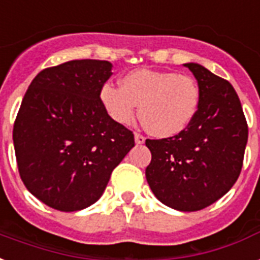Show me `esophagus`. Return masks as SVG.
Listing matches in <instances>:
<instances>
[{
    "mask_svg": "<svg viewBox=\"0 0 260 260\" xmlns=\"http://www.w3.org/2000/svg\"><path fill=\"white\" fill-rule=\"evenodd\" d=\"M134 140H136L137 145H142L145 142V137L138 134V133H136V134H134Z\"/></svg>",
    "mask_w": 260,
    "mask_h": 260,
    "instance_id": "obj_1",
    "label": "esophagus"
}]
</instances>
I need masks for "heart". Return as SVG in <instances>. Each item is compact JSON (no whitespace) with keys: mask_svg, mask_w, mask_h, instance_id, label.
Wrapping results in <instances>:
<instances>
[{"mask_svg":"<svg viewBox=\"0 0 260 260\" xmlns=\"http://www.w3.org/2000/svg\"><path fill=\"white\" fill-rule=\"evenodd\" d=\"M99 99L110 118L122 126L134 120L140 104V118L146 130L158 138H170L184 132L194 120L201 90L188 76L137 69L124 74L120 88L104 84Z\"/></svg>","mask_w":260,"mask_h":260,"instance_id":"b5f03b06","label":"heart"}]
</instances>
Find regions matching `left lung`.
Instances as JSON below:
<instances>
[{
  "mask_svg": "<svg viewBox=\"0 0 260 260\" xmlns=\"http://www.w3.org/2000/svg\"><path fill=\"white\" fill-rule=\"evenodd\" d=\"M194 74L201 102L183 133L146 140L152 161L145 175L161 203L179 212H197L224 197L243 167L248 127L236 90L199 63H184Z\"/></svg>",
  "mask_w": 260,
  "mask_h": 260,
  "instance_id": "left-lung-1",
  "label": "left lung"
}]
</instances>
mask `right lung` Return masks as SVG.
I'll use <instances>...</instances> for the list:
<instances>
[{"mask_svg": "<svg viewBox=\"0 0 260 260\" xmlns=\"http://www.w3.org/2000/svg\"><path fill=\"white\" fill-rule=\"evenodd\" d=\"M111 70L108 61L65 62L42 70L25 92L13 126L17 167L27 190L53 209L93 205L134 146L99 99Z\"/></svg>", "mask_w": 260, "mask_h": 260, "instance_id": "1", "label": "right lung"}]
</instances>
